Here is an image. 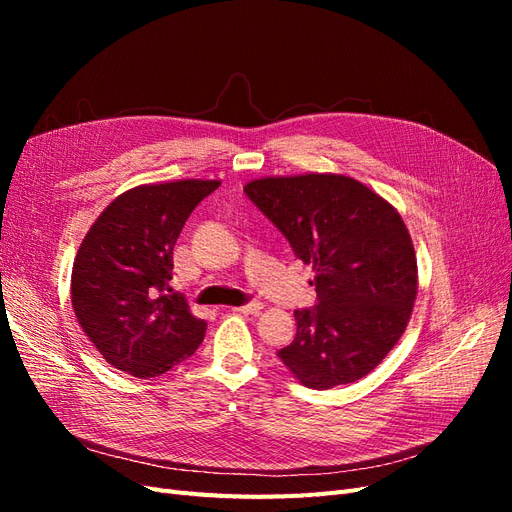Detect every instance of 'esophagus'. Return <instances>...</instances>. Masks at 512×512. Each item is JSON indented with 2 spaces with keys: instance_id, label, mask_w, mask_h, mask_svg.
<instances>
[{
  "instance_id": "1",
  "label": "esophagus",
  "mask_w": 512,
  "mask_h": 512,
  "mask_svg": "<svg viewBox=\"0 0 512 512\" xmlns=\"http://www.w3.org/2000/svg\"><path fill=\"white\" fill-rule=\"evenodd\" d=\"M260 309H262V303L252 301V303H245V305H239V307H232V312H239V314H258Z\"/></svg>"
}]
</instances>
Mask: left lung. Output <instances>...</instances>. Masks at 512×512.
I'll use <instances>...</instances> for the list:
<instances>
[{
    "label": "left lung",
    "mask_w": 512,
    "mask_h": 512,
    "mask_svg": "<svg viewBox=\"0 0 512 512\" xmlns=\"http://www.w3.org/2000/svg\"><path fill=\"white\" fill-rule=\"evenodd\" d=\"M243 192L316 271V305L277 350L309 389L361 380L397 344L416 299V258L401 215L344 175L269 177Z\"/></svg>",
    "instance_id": "obj_1"
}]
</instances>
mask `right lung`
Here are the masks:
<instances>
[{
  "label": "right lung",
  "instance_id": "add662e5",
  "mask_svg": "<svg viewBox=\"0 0 512 512\" xmlns=\"http://www.w3.org/2000/svg\"><path fill=\"white\" fill-rule=\"evenodd\" d=\"M220 181L141 185L115 198L89 228L72 267V307L106 363L156 378L196 352L207 322L173 292L181 228Z\"/></svg>",
  "mask_w": 512,
  "mask_h": 512
}]
</instances>
